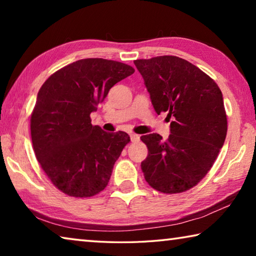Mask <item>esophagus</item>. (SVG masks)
<instances>
[{"label":"esophagus","mask_w":256,"mask_h":256,"mask_svg":"<svg viewBox=\"0 0 256 256\" xmlns=\"http://www.w3.org/2000/svg\"><path fill=\"white\" fill-rule=\"evenodd\" d=\"M130 136H131V141H132V142H138V140H140V136H138V134L132 133Z\"/></svg>","instance_id":"1"}]
</instances>
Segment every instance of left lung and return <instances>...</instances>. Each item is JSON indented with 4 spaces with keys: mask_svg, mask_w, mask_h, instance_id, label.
Masks as SVG:
<instances>
[{
    "mask_svg": "<svg viewBox=\"0 0 256 256\" xmlns=\"http://www.w3.org/2000/svg\"><path fill=\"white\" fill-rule=\"evenodd\" d=\"M157 114L172 118L166 141L157 133L142 136L148 157L141 170L148 184L174 194L196 186L214 164L227 136L222 90L198 66L177 56L136 60Z\"/></svg>",
    "mask_w": 256,
    "mask_h": 256,
    "instance_id": "1",
    "label": "left lung"
}]
</instances>
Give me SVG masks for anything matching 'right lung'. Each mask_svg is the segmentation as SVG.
Instances as JSON below:
<instances>
[{
    "mask_svg": "<svg viewBox=\"0 0 256 256\" xmlns=\"http://www.w3.org/2000/svg\"><path fill=\"white\" fill-rule=\"evenodd\" d=\"M134 73L128 64L84 58L56 71L42 86L30 118L34 154L52 183L76 198L106 188L112 167L130 142L128 133H108L92 124L112 86Z\"/></svg>",
    "mask_w": 256,
    "mask_h": 256,
    "instance_id": "right-lung-1",
    "label": "right lung"
}]
</instances>
